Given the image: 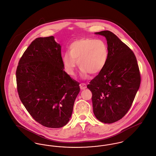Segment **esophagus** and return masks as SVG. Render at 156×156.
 <instances>
[{
    "label": "esophagus",
    "mask_w": 156,
    "mask_h": 156,
    "mask_svg": "<svg viewBox=\"0 0 156 156\" xmlns=\"http://www.w3.org/2000/svg\"><path fill=\"white\" fill-rule=\"evenodd\" d=\"M80 87L81 90H84L86 88V85L85 83H81L80 84Z\"/></svg>",
    "instance_id": "1"
}]
</instances>
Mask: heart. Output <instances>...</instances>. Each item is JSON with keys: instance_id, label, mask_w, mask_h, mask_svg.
Listing matches in <instances>:
<instances>
[{"instance_id": "b5f03b06", "label": "heart", "mask_w": 156, "mask_h": 156, "mask_svg": "<svg viewBox=\"0 0 156 156\" xmlns=\"http://www.w3.org/2000/svg\"><path fill=\"white\" fill-rule=\"evenodd\" d=\"M69 51L62 55V61L65 71L72 76L75 75L77 64L82 78L87 77L88 73L98 74L104 70L108 59L107 44L101 39L83 38L74 41Z\"/></svg>"}]
</instances>
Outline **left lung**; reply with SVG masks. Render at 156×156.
I'll list each match as a JSON object with an SVG mask.
<instances>
[{
  "label": "left lung",
  "mask_w": 156,
  "mask_h": 156,
  "mask_svg": "<svg viewBox=\"0 0 156 156\" xmlns=\"http://www.w3.org/2000/svg\"><path fill=\"white\" fill-rule=\"evenodd\" d=\"M105 37L108 59L104 70L87 87L92 92L93 112L104 123L120 120L130 108L139 89L141 76L133 52L113 33H95Z\"/></svg>",
  "instance_id": "1"
}]
</instances>
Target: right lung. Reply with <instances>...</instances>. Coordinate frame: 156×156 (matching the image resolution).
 Returning a JSON list of instances; mask_svg holds the SVG:
<instances>
[{
    "label": "right lung",
    "mask_w": 156,
    "mask_h": 156,
    "mask_svg": "<svg viewBox=\"0 0 156 156\" xmlns=\"http://www.w3.org/2000/svg\"><path fill=\"white\" fill-rule=\"evenodd\" d=\"M61 46L54 36L33 41L21 58L16 71L20 98L32 117L50 128L70 120L79 83L64 70Z\"/></svg>",
    "instance_id": "right-lung-1"
}]
</instances>
